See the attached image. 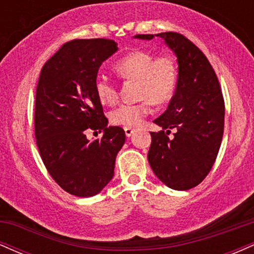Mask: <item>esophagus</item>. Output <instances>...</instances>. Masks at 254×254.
<instances>
[{
	"mask_svg": "<svg viewBox=\"0 0 254 254\" xmlns=\"http://www.w3.org/2000/svg\"><path fill=\"white\" fill-rule=\"evenodd\" d=\"M124 131L127 137H131L132 136V133L135 132V129H132V127H124Z\"/></svg>",
	"mask_w": 254,
	"mask_h": 254,
	"instance_id": "esophagus-1",
	"label": "esophagus"
}]
</instances>
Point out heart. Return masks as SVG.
Here are the masks:
<instances>
[{
    "mask_svg": "<svg viewBox=\"0 0 254 254\" xmlns=\"http://www.w3.org/2000/svg\"><path fill=\"white\" fill-rule=\"evenodd\" d=\"M115 70L124 80L137 82V104L119 105L111 112V122L125 127L142 124L151 112V105H164L173 98L178 84V69L168 55L155 56L148 51H133L119 60ZM97 97L103 105H113L118 99L116 84L106 76H98L94 83Z\"/></svg>",
    "mask_w": 254,
    "mask_h": 254,
    "instance_id": "obj_1",
    "label": "heart"
}]
</instances>
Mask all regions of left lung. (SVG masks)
<instances>
[{"mask_svg":"<svg viewBox=\"0 0 254 254\" xmlns=\"http://www.w3.org/2000/svg\"><path fill=\"white\" fill-rule=\"evenodd\" d=\"M174 52L178 84L165 113L154 121L162 127L150 132L148 161L168 188L185 191L210 172L223 136L224 103L217 76L208 58L188 38L176 32L156 34ZM133 38L151 40L153 34ZM171 129H176L170 139Z\"/></svg>","mask_w":254,"mask_h":254,"instance_id":"obj_1","label":"left lung"}]
</instances>
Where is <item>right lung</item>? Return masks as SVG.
I'll return each mask as SVG.
<instances>
[{"instance_id": "1", "label": "right lung", "mask_w": 254, "mask_h": 254, "mask_svg": "<svg viewBox=\"0 0 254 254\" xmlns=\"http://www.w3.org/2000/svg\"><path fill=\"white\" fill-rule=\"evenodd\" d=\"M109 39L65 43L40 71L36 92L34 129L46 170L64 191L77 197L98 194L115 174L125 142L119 127H107L94 83L103 62L116 54ZM87 128L103 131L89 141Z\"/></svg>"}]
</instances>
